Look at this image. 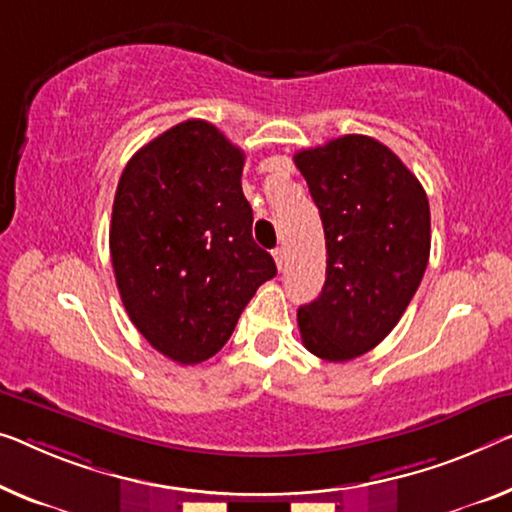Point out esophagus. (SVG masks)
Segmentation results:
<instances>
[{
	"mask_svg": "<svg viewBox=\"0 0 512 512\" xmlns=\"http://www.w3.org/2000/svg\"><path fill=\"white\" fill-rule=\"evenodd\" d=\"M273 259H276V266H278V271H282V266H285V250L282 248H276L273 250Z\"/></svg>",
	"mask_w": 512,
	"mask_h": 512,
	"instance_id": "1",
	"label": "esophagus"
}]
</instances>
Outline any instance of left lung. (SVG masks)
<instances>
[{
	"mask_svg": "<svg viewBox=\"0 0 512 512\" xmlns=\"http://www.w3.org/2000/svg\"><path fill=\"white\" fill-rule=\"evenodd\" d=\"M294 163L329 255L322 294L299 308L301 340L324 361H352L395 329L421 285L430 204L421 181L375 137H335L294 154Z\"/></svg>",
	"mask_w": 512,
	"mask_h": 512,
	"instance_id": "left-lung-1",
	"label": "left lung"
}]
</instances>
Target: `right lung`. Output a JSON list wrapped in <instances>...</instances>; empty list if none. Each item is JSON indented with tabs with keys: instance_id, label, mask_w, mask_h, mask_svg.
<instances>
[{
	"instance_id": "obj_1",
	"label": "right lung",
	"mask_w": 512,
	"mask_h": 512,
	"mask_svg": "<svg viewBox=\"0 0 512 512\" xmlns=\"http://www.w3.org/2000/svg\"><path fill=\"white\" fill-rule=\"evenodd\" d=\"M243 163L216 126L188 119L121 172L110 225L121 301L144 340L181 365L218 354L257 287L276 276L253 241Z\"/></svg>"
}]
</instances>
